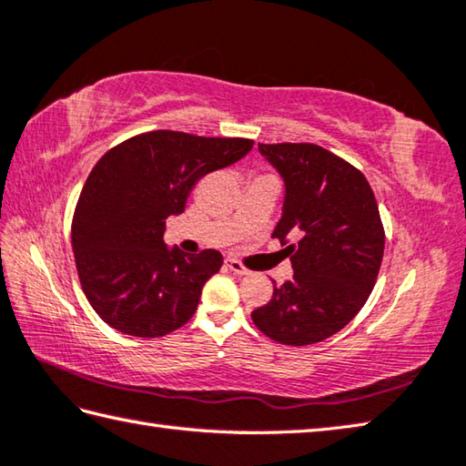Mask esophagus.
Wrapping results in <instances>:
<instances>
[{"label":"esophagus","instance_id":"obj_1","mask_svg":"<svg viewBox=\"0 0 466 466\" xmlns=\"http://www.w3.org/2000/svg\"><path fill=\"white\" fill-rule=\"evenodd\" d=\"M226 267L230 268L234 275H248V268H246L244 264L236 258H226Z\"/></svg>","mask_w":466,"mask_h":466}]
</instances>
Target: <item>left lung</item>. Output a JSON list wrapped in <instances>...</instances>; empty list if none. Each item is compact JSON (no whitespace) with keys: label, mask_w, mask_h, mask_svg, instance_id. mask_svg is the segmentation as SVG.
Listing matches in <instances>:
<instances>
[{"label":"left lung","mask_w":466,"mask_h":466,"mask_svg":"<svg viewBox=\"0 0 466 466\" xmlns=\"http://www.w3.org/2000/svg\"><path fill=\"white\" fill-rule=\"evenodd\" d=\"M287 184L272 238L295 277L252 311L279 343L311 345L348 325L366 305L384 258L386 232L363 173L315 143H258Z\"/></svg>","instance_id":"8db88e82"}]
</instances>
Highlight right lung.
Returning a JSON list of instances; mask_svg holds the SVG:
<instances>
[{"instance_id":"add662e5","label":"right lung","mask_w":466,"mask_h":466,"mask_svg":"<svg viewBox=\"0 0 466 466\" xmlns=\"http://www.w3.org/2000/svg\"><path fill=\"white\" fill-rule=\"evenodd\" d=\"M244 137L147 131L115 145L90 171L72 216V250L90 307L113 329L163 337L196 313L222 254L167 250L169 216L181 214L206 173L252 149Z\"/></svg>"}]
</instances>
